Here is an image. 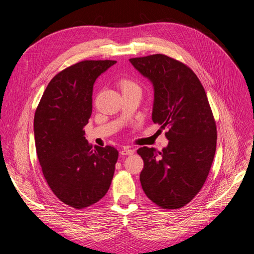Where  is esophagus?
I'll use <instances>...</instances> for the list:
<instances>
[{
	"mask_svg": "<svg viewBox=\"0 0 254 254\" xmlns=\"http://www.w3.org/2000/svg\"><path fill=\"white\" fill-rule=\"evenodd\" d=\"M134 152H135L134 149H130L129 147H125L122 151H120V154H123V155H130V154H132Z\"/></svg>",
	"mask_w": 254,
	"mask_h": 254,
	"instance_id": "obj_1",
	"label": "esophagus"
}]
</instances>
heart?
<instances>
[{"mask_svg":"<svg viewBox=\"0 0 254 254\" xmlns=\"http://www.w3.org/2000/svg\"><path fill=\"white\" fill-rule=\"evenodd\" d=\"M120 87H122L123 91L131 90V89L140 90V85L137 82H135L134 80H130V79H123L122 81H120Z\"/></svg>","mask_w":254,"mask_h":254,"instance_id":"heart-1","label":"heart"}]
</instances>
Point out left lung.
<instances>
[{
    "instance_id": "1",
    "label": "left lung",
    "mask_w": 254,
    "mask_h": 254,
    "mask_svg": "<svg viewBox=\"0 0 254 254\" xmlns=\"http://www.w3.org/2000/svg\"><path fill=\"white\" fill-rule=\"evenodd\" d=\"M129 62L153 84L152 122L168 127L166 148L137 151L142 189L158 207L182 208L202 190L215 155L217 129L206 91L189 65L168 56Z\"/></svg>"
}]
</instances>
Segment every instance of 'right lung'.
Returning <instances> with one entry per match:
<instances>
[{"instance_id": "add662e5", "label": "right lung", "mask_w": 254, "mask_h": 254, "mask_svg": "<svg viewBox=\"0 0 254 254\" xmlns=\"http://www.w3.org/2000/svg\"><path fill=\"white\" fill-rule=\"evenodd\" d=\"M115 63L82 61L61 71L35 112V144L44 178L60 201L75 209L99 202L113 179L117 149L92 148L83 128L92 111L93 83Z\"/></svg>"}]
</instances>
